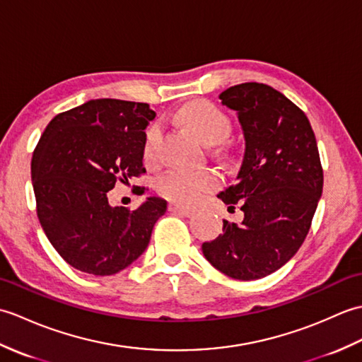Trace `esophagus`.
<instances>
[{
    "label": "esophagus",
    "mask_w": 362,
    "mask_h": 362,
    "mask_svg": "<svg viewBox=\"0 0 362 362\" xmlns=\"http://www.w3.org/2000/svg\"><path fill=\"white\" fill-rule=\"evenodd\" d=\"M168 211L173 212V214H178L182 216H190L194 214V209L189 207V206H184L181 203H170L168 204Z\"/></svg>",
    "instance_id": "esophagus-1"
}]
</instances>
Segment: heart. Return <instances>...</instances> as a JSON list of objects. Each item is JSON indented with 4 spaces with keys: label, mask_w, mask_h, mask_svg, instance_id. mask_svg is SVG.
Here are the masks:
<instances>
[{
    "label": "heart",
    "mask_w": 362,
    "mask_h": 362,
    "mask_svg": "<svg viewBox=\"0 0 362 362\" xmlns=\"http://www.w3.org/2000/svg\"><path fill=\"white\" fill-rule=\"evenodd\" d=\"M178 120L195 133L206 144L221 142L230 132V120L207 100H192L178 111ZM163 130L160 125H151L144 141V160L155 164L159 159V147ZM220 175L214 168L181 167L176 165L156 180V190L159 195L176 203L192 204L202 199L207 192L220 186Z\"/></svg>",
    "instance_id": "obj_1"
}]
</instances>
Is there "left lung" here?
I'll list each match as a JSON object with an SVG mask.
<instances>
[{"label": "left lung", "instance_id": "1", "mask_svg": "<svg viewBox=\"0 0 362 362\" xmlns=\"http://www.w3.org/2000/svg\"><path fill=\"white\" fill-rule=\"evenodd\" d=\"M237 111L245 156L237 184L218 194L240 204L243 221L223 220V234L203 243L209 263L237 280L267 277L299 251L324 187L316 136L303 111L272 86L240 83L220 94Z\"/></svg>", "mask_w": 362, "mask_h": 362}]
</instances>
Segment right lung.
<instances>
[{
	"label": "right lung",
	"mask_w": 362,
	"mask_h": 362,
	"mask_svg": "<svg viewBox=\"0 0 362 362\" xmlns=\"http://www.w3.org/2000/svg\"><path fill=\"white\" fill-rule=\"evenodd\" d=\"M148 103L95 99L55 116L32 155L37 216L62 259L93 276L125 269L148 246L167 202L113 207L108 192L146 173Z\"/></svg>",
	"instance_id": "right-lung-1"
}]
</instances>
